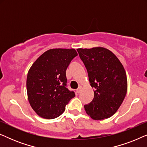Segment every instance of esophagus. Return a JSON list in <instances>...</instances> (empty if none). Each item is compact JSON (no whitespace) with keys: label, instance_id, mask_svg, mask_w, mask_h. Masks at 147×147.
I'll use <instances>...</instances> for the list:
<instances>
[{"label":"esophagus","instance_id":"1","mask_svg":"<svg viewBox=\"0 0 147 147\" xmlns=\"http://www.w3.org/2000/svg\"><path fill=\"white\" fill-rule=\"evenodd\" d=\"M81 90H82V86H79V87H78V88L77 90H76V92H77V93H80V92H81Z\"/></svg>","mask_w":147,"mask_h":147}]
</instances>
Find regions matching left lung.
Segmentation results:
<instances>
[{
  "instance_id": "1",
  "label": "left lung",
  "mask_w": 147,
  "mask_h": 147,
  "mask_svg": "<svg viewBox=\"0 0 147 147\" xmlns=\"http://www.w3.org/2000/svg\"><path fill=\"white\" fill-rule=\"evenodd\" d=\"M88 71L90 85L94 88V99L84 105L94 120H104L116 113L127 92V78L122 64L106 48L78 49Z\"/></svg>"
}]
</instances>
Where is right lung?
Instances as JSON below:
<instances>
[{
	"instance_id": "right-lung-1",
	"label": "right lung",
	"mask_w": 147,
	"mask_h": 147,
	"mask_svg": "<svg viewBox=\"0 0 147 147\" xmlns=\"http://www.w3.org/2000/svg\"><path fill=\"white\" fill-rule=\"evenodd\" d=\"M78 53L74 49H52L30 68L27 78L28 100L34 111L46 119L59 116L75 97L67 88L66 69Z\"/></svg>"
}]
</instances>
